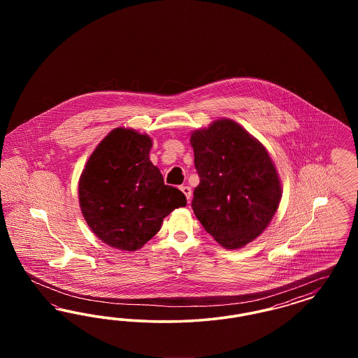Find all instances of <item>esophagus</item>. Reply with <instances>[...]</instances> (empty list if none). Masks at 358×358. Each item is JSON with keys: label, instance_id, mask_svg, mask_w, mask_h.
I'll use <instances>...</instances> for the list:
<instances>
[{"label": "esophagus", "instance_id": "34e87169", "mask_svg": "<svg viewBox=\"0 0 358 358\" xmlns=\"http://www.w3.org/2000/svg\"><path fill=\"white\" fill-rule=\"evenodd\" d=\"M180 189H181V190H182V193L185 194L187 203H190V199H192V189L189 187H181Z\"/></svg>", "mask_w": 358, "mask_h": 358}]
</instances>
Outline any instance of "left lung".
<instances>
[{"mask_svg":"<svg viewBox=\"0 0 358 358\" xmlns=\"http://www.w3.org/2000/svg\"><path fill=\"white\" fill-rule=\"evenodd\" d=\"M190 145L200 177L192 200L196 217L222 247L248 244L267 228L282 197L267 150L231 120L196 130Z\"/></svg>","mask_w":358,"mask_h":358,"instance_id":"1","label":"left lung"}]
</instances>
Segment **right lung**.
I'll return each instance as SVG.
<instances>
[{"mask_svg":"<svg viewBox=\"0 0 358 358\" xmlns=\"http://www.w3.org/2000/svg\"><path fill=\"white\" fill-rule=\"evenodd\" d=\"M150 136L118 127L87 161L79 181V204L92 232L106 244L136 251L161 229L185 194L165 185L149 159Z\"/></svg>","mask_w":358,"mask_h":358,"instance_id":"obj_1","label":"right lung"}]
</instances>
